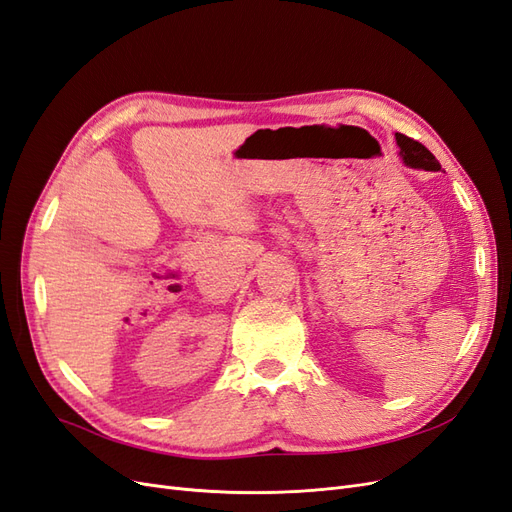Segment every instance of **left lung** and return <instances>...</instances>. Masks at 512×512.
I'll list each match as a JSON object with an SVG mask.
<instances>
[{
	"mask_svg": "<svg viewBox=\"0 0 512 512\" xmlns=\"http://www.w3.org/2000/svg\"><path fill=\"white\" fill-rule=\"evenodd\" d=\"M395 138L399 145V156L404 158L406 166L423 168V170H440V162L425 145L414 141V138H408L406 134H395Z\"/></svg>",
	"mask_w": 512,
	"mask_h": 512,
	"instance_id": "left-lung-1",
	"label": "left lung"
}]
</instances>
